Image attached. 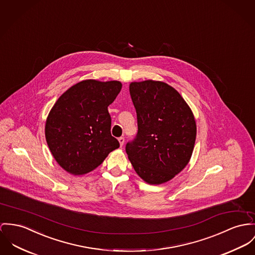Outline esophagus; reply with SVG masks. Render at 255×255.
<instances>
[{"label":"esophagus","mask_w":255,"mask_h":255,"mask_svg":"<svg viewBox=\"0 0 255 255\" xmlns=\"http://www.w3.org/2000/svg\"><path fill=\"white\" fill-rule=\"evenodd\" d=\"M118 141H119V144H120V146H122L123 144H124V141H125V139H124V137H120L118 138Z\"/></svg>","instance_id":"obj_1"}]
</instances>
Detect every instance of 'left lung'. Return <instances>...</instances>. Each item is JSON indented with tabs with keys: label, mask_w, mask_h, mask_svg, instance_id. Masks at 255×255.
<instances>
[{
	"label": "left lung",
	"mask_w": 255,
	"mask_h": 255,
	"mask_svg": "<svg viewBox=\"0 0 255 255\" xmlns=\"http://www.w3.org/2000/svg\"><path fill=\"white\" fill-rule=\"evenodd\" d=\"M137 134L126 153L140 178L149 184L171 180L188 164L196 139L193 113L176 89L163 81L131 82Z\"/></svg>",
	"instance_id": "1"
}]
</instances>
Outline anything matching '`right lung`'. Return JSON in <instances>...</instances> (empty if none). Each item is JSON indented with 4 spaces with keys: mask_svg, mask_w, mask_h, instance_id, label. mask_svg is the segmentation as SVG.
<instances>
[{
    "mask_svg": "<svg viewBox=\"0 0 255 255\" xmlns=\"http://www.w3.org/2000/svg\"><path fill=\"white\" fill-rule=\"evenodd\" d=\"M122 84L118 80L86 79L64 92L45 122V138L51 154L68 173H89L119 147L111 134L108 107Z\"/></svg>",
    "mask_w": 255,
    "mask_h": 255,
    "instance_id": "1",
    "label": "right lung"
}]
</instances>
